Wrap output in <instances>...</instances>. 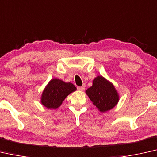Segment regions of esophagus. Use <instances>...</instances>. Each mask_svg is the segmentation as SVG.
<instances>
[{"instance_id": "obj_1", "label": "esophagus", "mask_w": 157, "mask_h": 157, "mask_svg": "<svg viewBox=\"0 0 157 157\" xmlns=\"http://www.w3.org/2000/svg\"><path fill=\"white\" fill-rule=\"evenodd\" d=\"M78 90H79V91H84L85 90V87L84 86H78Z\"/></svg>"}]
</instances>
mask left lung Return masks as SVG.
<instances>
[{
	"label": "left lung",
	"mask_w": 157,
	"mask_h": 157,
	"mask_svg": "<svg viewBox=\"0 0 157 157\" xmlns=\"http://www.w3.org/2000/svg\"><path fill=\"white\" fill-rule=\"evenodd\" d=\"M93 104L101 112L113 109L118 101V94L111 82L102 76L93 80V85L86 91Z\"/></svg>",
	"instance_id": "obj_1"
}]
</instances>
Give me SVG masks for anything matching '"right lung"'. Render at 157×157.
Instances as JSON below:
<instances>
[{"label":"right lung","instance_id":"right-lung-1","mask_svg":"<svg viewBox=\"0 0 157 157\" xmlns=\"http://www.w3.org/2000/svg\"><path fill=\"white\" fill-rule=\"evenodd\" d=\"M76 87L71 82H64L58 79H53L49 82L41 97V104L48 109H57Z\"/></svg>","mask_w":157,"mask_h":157}]
</instances>
